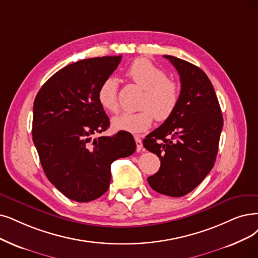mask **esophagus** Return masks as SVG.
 I'll return each mask as SVG.
<instances>
[{
    "instance_id": "obj_1",
    "label": "esophagus",
    "mask_w": 258,
    "mask_h": 258,
    "mask_svg": "<svg viewBox=\"0 0 258 258\" xmlns=\"http://www.w3.org/2000/svg\"><path fill=\"white\" fill-rule=\"evenodd\" d=\"M136 139V144H137V151L140 152L143 150V143H142V140L139 138V137H135Z\"/></svg>"
}]
</instances>
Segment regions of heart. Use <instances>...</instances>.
<instances>
[{
	"label": "heart",
	"instance_id": "heart-1",
	"mask_svg": "<svg viewBox=\"0 0 258 258\" xmlns=\"http://www.w3.org/2000/svg\"><path fill=\"white\" fill-rule=\"evenodd\" d=\"M127 76L144 90L140 102L141 111L122 113L112 119V126L117 130L129 133L147 131L153 119L166 121L176 111L180 100V89L176 82L169 80L167 74L147 59L133 61L127 71ZM99 104L105 110L116 113L118 111L117 82L113 77L102 81L97 91Z\"/></svg>",
	"mask_w": 258,
	"mask_h": 258
}]
</instances>
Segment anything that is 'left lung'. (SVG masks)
Returning a JSON list of instances; mask_svg holds the SVG:
<instances>
[{
	"instance_id": "left-lung-1",
	"label": "left lung",
	"mask_w": 258,
	"mask_h": 258,
	"mask_svg": "<svg viewBox=\"0 0 258 258\" xmlns=\"http://www.w3.org/2000/svg\"><path fill=\"white\" fill-rule=\"evenodd\" d=\"M180 75L179 105L172 116L146 137L143 145L161 161L148 177L156 191L182 197L208 176L217 157L223 126L221 109L211 80L187 61L164 55Z\"/></svg>"
}]
</instances>
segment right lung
I'll use <instances>...</instances> for the list:
<instances>
[{"instance_id": "add662e5", "label": "right lung", "mask_w": 258, "mask_h": 258, "mask_svg": "<svg viewBox=\"0 0 258 258\" xmlns=\"http://www.w3.org/2000/svg\"><path fill=\"white\" fill-rule=\"evenodd\" d=\"M120 60L107 56L71 63L35 98L32 132L41 165L49 182L71 200L99 198L109 188L111 164L136 151L135 139L126 131L92 139L110 126L97 91Z\"/></svg>"}]
</instances>
